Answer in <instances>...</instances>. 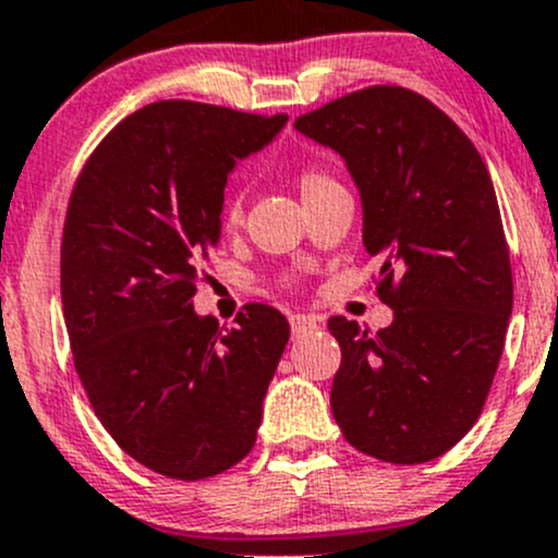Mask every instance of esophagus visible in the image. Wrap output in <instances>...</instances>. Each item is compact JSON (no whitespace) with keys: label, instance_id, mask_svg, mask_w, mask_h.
<instances>
[{"label":"esophagus","instance_id":"obj_1","mask_svg":"<svg viewBox=\"0 0 558 558\" xmlns=\"http://www.w3.org/2000/svg\"><path fill=\"white\" fill-rule=\"evenodd\" d=\"M315 328H320V317H315V315H291L293 336H302V333H307V330H315Z\"/></svg>","mask_w":558,"mask_h":558}]
</instances>
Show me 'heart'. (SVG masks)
<instances>
[{"instance_id": "b5f03b06", "label": "heart", "mask_w": 558, "mask_h": 558, "mask_svg": "<svg viewBox=\"0 0 558 558\" xmlns=\"http://www.w3.org/2000/svg\"><path fill=\"white\" fill-rule=\"evenodd\" d=\"M296 185H299V193H302L304 201L317 198V195L328 193V190H333V187H341L339 182L328 174V171H323L317 167H304L302 171H299ZM222 222L228 230L241 228V222H243L241 195H232V198H228V204H225V211H222Z\"/></svg>"}]
</instances>
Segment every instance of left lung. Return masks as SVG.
<instances>
[{"label": "left lung", "mask_w": 558, "mask_h": 558, "mask_svg": "<svg viewBox=\"0 0 558 558\" xmlns=\"http://www.w3.org/2000/svg\"><path fill=\"white\" fill-rule=\"evenodd\" d=\"M344 158L378 256V299L395 320L368 333L336 315L341 347L330 410L352 448L426 463L480 418L504 354L513 280L489 171L434 102L368 87L296 119Z\"/></svg>", "instance_id": "8db88e82"}]
</instances>
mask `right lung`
Wrapping results in <instances>:
<instances>
[{
	"mask_svg": "<svg viewBox=\"0 0 558 558\" xmlns=\"http://www.w3.org/2000/svg\"><path fill=\"white\" fill-rule=\"evenodd\" d=\"M286 121L153 102L108 132L73 187L60 251L73 365L119 448L171 480L248 456L289 344V320L267 304L238 312L230 330L193 310L228 174Z\"/></svg>",
	"mask_w": 558,
	"mask_h": 558,
	"instance_id": "add662e5",
	"label": "right lung"
}]
</instances>
